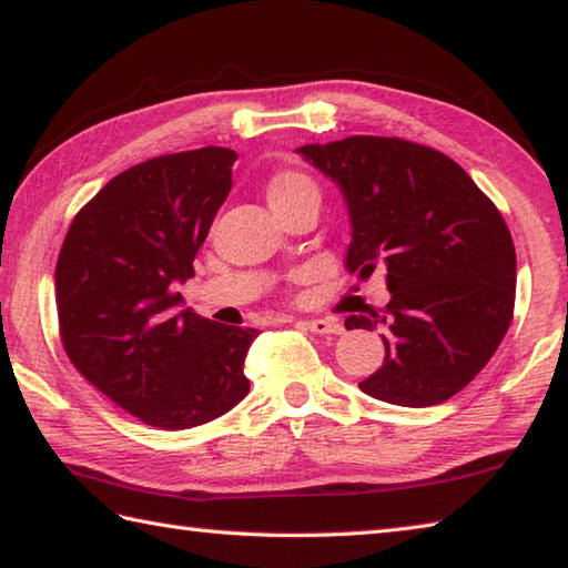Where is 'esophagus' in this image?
I'll return each instance as SVG.
<instances>
[{"instance_id": "1", "label": "esophagus", "mask_w": 568, "mask_h": 568, "mask_svg": "<svg viewBox=\"0 0 568 568\" xmlns=\"http://www.w3.org/2000/svg\"><path fill=\"white\" fill-rule=\"evenodd\" d=\"M306 329H310L312 334H342L344 326L339 322H332V320H310L304 322Z\"/></svg>"}]
</instances>
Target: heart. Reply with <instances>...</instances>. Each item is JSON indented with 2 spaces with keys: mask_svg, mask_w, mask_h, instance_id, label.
Wrapping results in <instances>:
<instances>
[{
  "mask_svg": "<svg viewBox=\"0 0 568 568\" xmlns=\"http://www.w3.org/2000/svg\"><path fill=\"white\" fill-rule=\"evenodd\" d=\"M304 194L320 196V189H316V184L310 176L300 174V172H276L266 184V196L272 206H282L286 202H292V199L304 196Z\"/></svg>",
  "mask_w": 568,
  "mask_h": 568,
  "instance_id": "b5f03b06",
  "label": "heart"
}]
</instances>
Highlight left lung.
<instances>
[{"mask_svg":"<svg viewBox=\"0 0 568 568\" xmlns=\"http://www.w3.org/2000/svg\"><path fill=\"white\" fill-rule=\"evenodd\" d=\"M342 186L352 219L346 268L386 266L392 300L346 329H382L386 359L359 384L374 399H452L499 349L514 316L516 252L504 216L464 169L399 136L296 149Z\"/></svg>","mask_w":568,"mask_h":568,"instance_id":"8db88e82","label":"left lung"}]
</instances>
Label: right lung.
Segmentation results:
<instances>
[{
  "mask_svg": "<svg viewBox=\"0 0 568 568\" xmlns=\"http://www.w3.org/2000/svg\"><path fill=\"white\" fill-rule=\"evenodd\" d=\"M236 154L202 146L116 174L69 224L54 292L69 362L84 379L156 429H192L244 399L256 329L179 310L176 282L194 276Z\"/></svg>",
  "mask_w": 568,
  "mask_h": 568,
  "instance_id": "right-lung-1",
  "label": "right lung"
}]
</instances>
